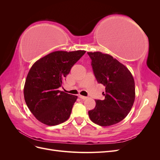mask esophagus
I'll return each instance as SVG.
<instances>
[{
  "label": "esophagus",
  "instance_id": "esophagus-1",
  "mask_svg": "<svg viewBox=\"0 0 160 160\" xmlns=\"http://www.w3.org/2000/svg\"><path fill=\"white\" fill-rule=\"evenodd\" d=\"M79 98H81V99H83V100H85V99H87V97H85V96H83V95H79Z\"/></svg>",
  "mask_w": 160,
  "mask_h": 160
}]
</instances>
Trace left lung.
Returning a JSON list of instances; mask_svg holds the SVG:
<instances>
[{
    "label": "left lung",
    "mask_w": 160,
    "mask_h": 160,
    "mask_svg": "<svg viewBox=\"0 0 160 160\" xmlns=\"http://www.w3.org/2000/svg\"><path fill=\"white\" fill-rule=\"evenodd\" d=\"M97 81L105 87L104 100L95 99V108L89 111L93 123L109 126L122 121L135 100V82L126 67L117 59L101 52H88Z\"/></svg>",
    "instance_id": "left-lung-1"
}]
</instances>
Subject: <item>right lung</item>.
<instances>
[{
	"instance_id": "add662e5",
	"label": "right lung",
	"mask_w": 160,
	"mask_h": 160,
	"mask_svg": "<svg viewBox=\"0 0 160 160\" xmlns=\"http://www.w3.org/2000/svg\"><path fill=\"white\" fill-rule=\"evenodd\" d=\"M85 51H55L36 61L27 75L24 97L35 117L47 125L69 119L77 97L59 90L71 67Z\"/></svg>"
}]
</instances>
